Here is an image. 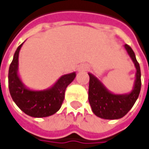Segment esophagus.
<instances>
[{"mask_svg":"<svg viewBox=\"0 0 149 149\" xmlns=\"http://www.w3.org/2000/svg\"><path fill=\"white\" fill-rule=\"evenodd\" d=\"M88 69H89V67L85 65H82L79 67V70H80V71H86V70H88Z\"/></svg>","mask_w":149,"mask_h":149,"instance_id":"obj_1","label":"esophagus"}]
</instances>
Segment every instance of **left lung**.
Wrapping results in <instances>:
<instances>
[{
    "label": "left lung",
    "mask_w": 149,
    "mask_h": 149,
    "mask_svg": "<svg viewBox=\"0 0 149 149\" xmlns=\"http://www.w3.org/2000/svg\"><path fill=\"white\" fill-rule=\"evenodd\" d=\"M123 46L136 69L133 89L129 93L114 94L107 89L98 78L91 73H88L89 75V104L95 115L104 119H118L123 118L132 109L140 93V66L132 48L127 44Z\"/></svg>",
    "instance_id": "1"
}]
</instances>
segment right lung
<instances>
[{
  "instance_id": "right-lung-1",
  "label": "right lung",
  "mask_w": 149,
  "mask_h": 149,
  "mask_svg": "<svg viewBox=\"0 0 149 149\" xmlns=\"http://www.w3.org/2000/svg\"><path fill=\"white\" fill-rule=\"evenodd\" d=\"M23 43L15 50L9 68L10 94L15 104L29 116L45 118L53 115L60 109L66 88L74 79L76 73L72 72L62 75L51 87L46 89L35 90L28 88L22 82L18 72L19 52Z\"/></svg>"
}]
</instances>
